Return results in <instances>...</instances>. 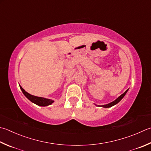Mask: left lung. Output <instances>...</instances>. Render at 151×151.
Segmentation results:
<instances>
[{
	"label": "left lung",
	"instance_id": "obj_1",
	"mask_svg": "<svg viewBox=\"0 0 151 151\" xmlns=\"http://www.w3.org/2000/svg\"><path fill=\"white\" fill-rule=\"evenodd\" d=\"M127 91H128V89L126 90V91H125L123 94H122V95H121L120 96H119L118 98L116 99L114 101L110 102V103H109V104H104V105H101V106H102V107H104V108H110V107H111V106H114V105H115V104H116L117 103H118V102H120V101L122 100V99L124 98V96L125 95H126V93L127 92Z\"/></svg>",
	"mask_w": 151,
	"mask_h": 151
}]
</instances>
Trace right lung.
Segmentation results:
<instances>
[{"instance_id":"right-lung-1","label":"right lung","mask_w":151,"mask_h":151,"mask_svg":"<svg viewBox=\"0 0 151 151\" xmlns=\"http://www.w3.org/2000/svg\"><path fill=\"white\" fill-rule=\"evenodd\" d=\"M19 87H20V89L22 90V93H24V95L26 96V97L29 99L30 101L33 102V103H35L37 105H38V106H48V105L51 104L52 102H54V101L50 100V99H49L39 97V96H36L32 95H30L29 93H28L27 92L25 91L23 89L20 85H19Z\"/></svg>"}]
</instances>
